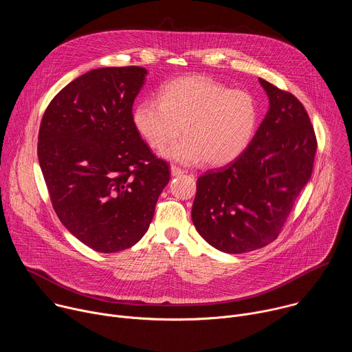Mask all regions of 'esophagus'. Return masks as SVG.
<instances>
[{
	"label": "esophagus",
	"mask_w": 352,
	"mask_h": 352,
	"mask_svg": "<svg viewBox=\"0 0 352 352\" xmlns=\"http://www.w3.org/2000/svg\"><path fill=\"white\" fill-rule=\"evenodd\" d=\"M184 174V170H181L179 167H177V166H171V175L173 177H179V175H182Z\"/></svg>",
	"instance_id": "34e87169"
}]
</instances>
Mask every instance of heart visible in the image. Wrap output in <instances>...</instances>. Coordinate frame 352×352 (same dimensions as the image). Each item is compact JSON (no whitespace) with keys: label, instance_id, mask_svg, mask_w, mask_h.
<instances>
[{"label":"heart","instance_id":"1","mask_svg":"<svg viewBox=\"0 0 352 352\" xmlns=\"http://www.w3.org/2000/svg\"><path fill=\"white\" fill-rule=\"evenodd\" d=\"M259 120L254 96L202 75L174 79L159 97L138 103L132 122L148 147L163 148L179 132L163 156L195 166L206 162L221 167L238 159L252 140Z\"/></svg>","mask_w":352,"mask_h":352}]
</instances>
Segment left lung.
I'll return each instance as SVG.
<instances>
[{
	"mask_svg": "<svg viewBox=\"0 0 352 352\" xmlns=\"http://www.w3.org/2000/svg\"><path fill=\"white\" fill-rule=\"evenodd\" d=\"M259 82L270 107L254 139L238 159L196 182L193 226L226 254L274 241L314 170L318 142L305 107L289 91Z\"/></svg>",
	"mask_w": 352,
	"mask_h": 352,
	"instance_id": "1",
	"label": "left lung"
}]
</instances>
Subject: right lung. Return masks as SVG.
<instances>
[{
	"label": "right lung",
	"mask_w": 352,
	"mask_h": 352,
	"mask_svg": "<svg viewBox=\"0 0 352 352\" xmlns=\"http://www.w3.org/2000/svg\"><path fill=\"white\" fill-rule=\"evenodd\" d=\"M147 71L111 67L68 83L44 111L37 143L53 208L86 246L114 254L135 245L152 223L170 166L132 122Z\"/></svg>",
	"instance_id": "right-lung-1"
}]
</instances>
